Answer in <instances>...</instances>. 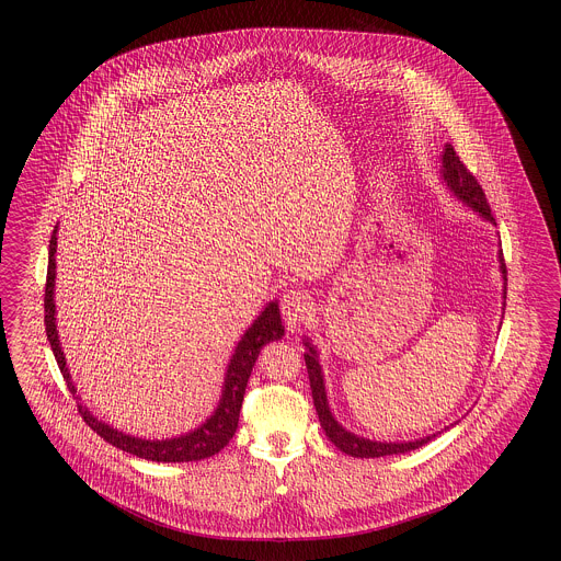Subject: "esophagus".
<instances>
[{"label": "esophagus", "mask_w": 561, "mask_h": 561, "mask_svg": "<svg viewBox=\"0 0 561 561\" xmlns=\"http://www.w3.org/2000/svg\"><path fill=\"white\" fill-rule=\"evenodd\" d=\"M279 309L288 330H296L311 311V296L302 290H288L279 302Z\"/></svg>", "instance_id": "1"}]
</instances>
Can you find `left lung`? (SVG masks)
I'll use <instances>...</instances> for the list:
<instances>
[{"instance_id": "obj_1", "label": "left lung", "mask_w": 561, "mask_h": 561, "mask_svg": "<svg viewBox=\"0 0 561 561\" xmlns=\"http://www.w3.org/2000/svg\"><path fill=\"white\" fill-rule=\"evenodd\" d=\"M442 176H444L446 185L450 187V191H453L458 199H462L469 208H473V213L480 214L481 218H485L488 222L496 225L492 210L488 206L483 188L478 183V179L465 168V163L456 156L453 145H446V149H444V156H442ZM499 263H501L503 279L507 282V267H505L503 250H499ZM505 290H503V294H505L503 298H507ZM305 347H307L305 364H307L311 393H313V403H316V410H318V416H320L321 428L325 431L328 439L339 450H343L348 456H355V458H378V456H391V454H405L410 453V450H416V448L425 446L435 437V435H427V437L414 439V442H376V439L359 437V435L347 431L330 412L323 373H321L320 359H318V348L309 343V339L305 341Z\"/></svg>"}]
</instances>
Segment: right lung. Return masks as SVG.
<instances>
[{
  "label": "right lung",
  "instance_id": "add662e5",
  "mask_svg": "<svg viewBox=\"0 0 561 561\" xmlns=\"http://www.w3.org/2000/svg\"><path fill=\"white\" fill-rule=\"evenodd\" d=\"M56 231H58V227H54L50 250H48L50 256H48V277H46V296H44V311H46L44 321H46V334H48L54 357L58 362V368L62 373V378L67 380L69 391L76 396L78 389L71 380V374H69L67 362H65V353H62L60 341H58V330H56V305H54ZM282 336H284V325L279 318V305H277V300H273L265 307V311L254 320V323L243 332L236 353L231 355V362H229L227 374H225L222 396H220L213 416L185 435L170 437V439H142V437L126 435L117 428L108 427L107 423L99 421L81 401H78L81 419L85 421L88 427L96 431L111 446H115L124 453L134 454L138 458H145V460L188 462V460H202V458L214 456V454L220 453L229 444V439L236 435L245 385H248V378H250L261 348L271 341H279Z\"/></svg>",
  "mask_w": 561,
  "mask_h": 561
}]
</instances>
